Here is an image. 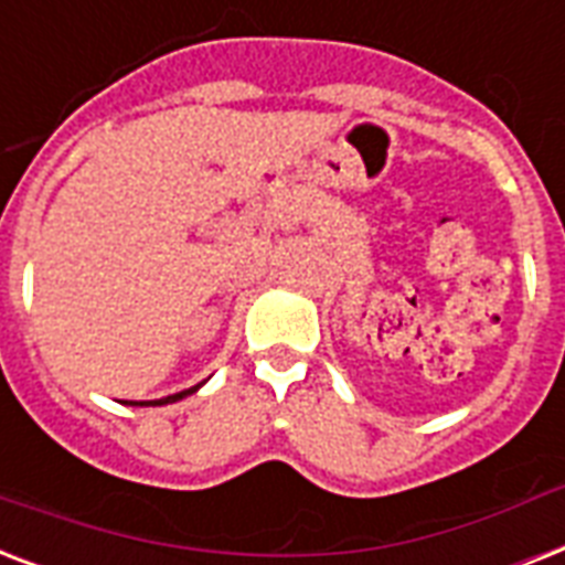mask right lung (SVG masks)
<instances>
[{
  "label": "right lung",
  "mask_w": 565,
  "mask_h": 565,
  "mask_svg": "<svg viewBox=\"0 0 565 565\" xmlns=\"http://www.w3.org/2000/svg\"><path fill=\"white\" fill-rule=\"evenodd\" d=\"M199 386H202V384L190 386V390H181V393H175V395H167V398H158V402H131V404H172V402H179V398H184V395L195 393Z\"/></svg>",
  "instance_id": "right-lung-1"
}]
</instances>
